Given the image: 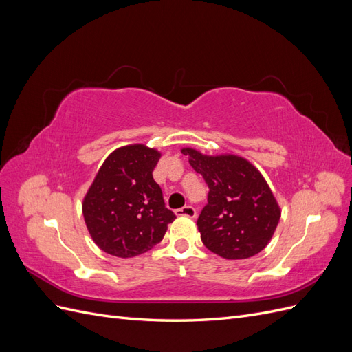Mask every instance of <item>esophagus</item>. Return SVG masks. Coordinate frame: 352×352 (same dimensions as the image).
<instances>
[{"instance_id":"1","label":"esophagus","mask_w":352,"mask_h":352,"mask_svg":"<svg viewBox=\"0 0 352 352\" xmlns=\"http://www.w3.org/2000/svg\"><path fill=\"white\" fill-rule=\"evenodd\" d=\"M176 216H185V217L194 219L197 216V210L192 206H185L182 208L176 210Z\"/></svg>"}]
</instances>
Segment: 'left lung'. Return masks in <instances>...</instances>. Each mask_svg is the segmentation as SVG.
I'll return each mask as SVG.
<instances>
[{
    "label": "left lung",
    "instance_id": "left-lung-1",
    "mask_svg": "<svg viewBox=\"0 0 352 352\" xmlns=\"http://www.w3.org/2000/svg\"><path fill=\"white\" fill-rule=\"evenodd\" d=\"M182 154L210 189L197 221L206 247L226 260L250 258L267 247L282 211L260 170L233 154L206 155L194 148Z\"/></svg>",
    "mask_w": 352,
    "mask_h": 352
}]
</instances>
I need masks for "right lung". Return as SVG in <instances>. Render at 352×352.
<instances>
[{
  "label": "right lung",
  "mask_w": 352,
  "mask_h": 352,
  "mask_svg": "<svg viewBox=\"0 0 352 352\" xmlns=\"http://www.w3.org/2000/svg\"><path fill=\"white\" fill-rule=\"evenodd\" d=\"M160 154L142 144L113 151L83 198L82 212L92 241L114 257L131 258L164 238L176 216L153 177Z\"/></svg>",
  "instance_id": "obj_1"
}]
</instances>
